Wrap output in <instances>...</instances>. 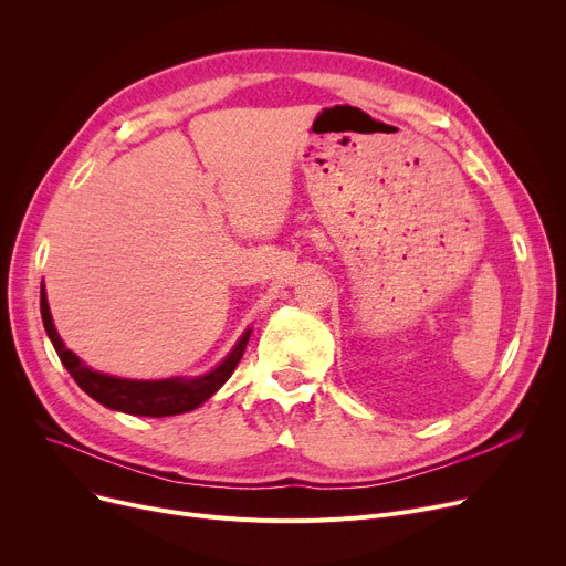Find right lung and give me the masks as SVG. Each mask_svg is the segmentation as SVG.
<instances>
[{"label": "right lung", "instance_id": "right-lung-1", "mask_svg": "<svg viewBox=\"0 0 566 566\" xmlns=\"http://www.w3.org/2000/svg\"><path fill=\"white\" fill-rule=\"evenodd\" d=\"M41 316H43L45 333L59 355V360L64 363V367L69 369V374L73 376V380L80 385V388L88 397L103 403L105 408L122 410L128 415H139V418H169V415L190 412V410L199 408L203 401L211 399L229 380L235 365L241 363L243 350L252 335V328H248L241 335V339L235 342V346L227 353V358L220 365H216L211 371H206L201 376L137 380V378L109 376V374L86 367L71 348H66L64 339L59 337V333L54 328L43 284H41Z\"/></svg>", "mask_w": 566, "mask_h": 566}]
</instances>
